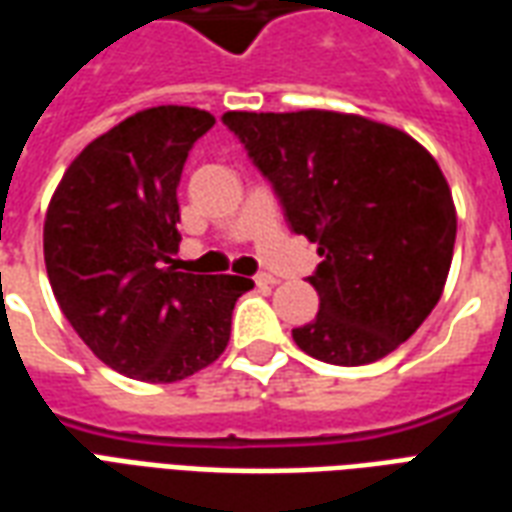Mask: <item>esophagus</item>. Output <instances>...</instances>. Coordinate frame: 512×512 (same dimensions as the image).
Masks as SVG:
<instances>
[{
    "label": "esophagus",
    "instance_id": "obj_1",
    "mask_svg": "<svg viewBox=\"0 0 512 512\" xmlns=\"http://www.w3.org/2000/svg\"><path fill=\"white\" fill-rule=\"evenodd\" d=\"M255 285L257 288H274V285H277V277H271V274H257Z\"/></svg>",
    "mask_w": 512,
    "mask_h": 512
}]
</instances>
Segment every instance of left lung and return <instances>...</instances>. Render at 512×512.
<instances>
[{"label":"left lung","instance_id":"8db88e82","mask_svg":"<svg viewBox=\"0 0 512 512\" xmlns=\"http://www.w3.org/2000/svg\"><path fill=\"white\" fill-rule=\"evenodd\" d=\"M222 123L323 257L310 277L321 310L293 329L296 345L343 367L392 354L450 274L458 216L436 158L400 128L329 109L227 112Z\"/></svg>","mask_w":512,"mask_h":512}]
</instances>
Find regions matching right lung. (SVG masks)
I'll use <instances>...</instances> for the list:
<instances>
[{
    "instance_id": "obj_1",
    "label": "right lung",
    "mask_w": 512,
    "mask_h": 512,
    "mask_svg": "<svg viewBox=\"0 0 512 512\" xmlns=\"http://www.w3.org/2000/svg\"><path fill=\"white\" fill-rule=\"evenodd\" d=\"M194 106H153L93 139L57 183L43 222L54 299L104 365L172 384L213 365L255 282L178 268V183L213 126Z\"/></svg>"
}]
</instances>
